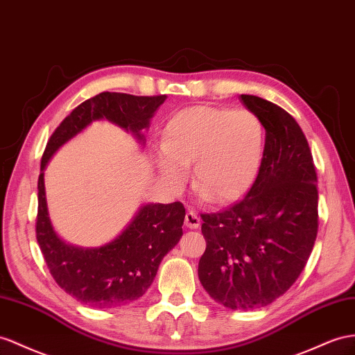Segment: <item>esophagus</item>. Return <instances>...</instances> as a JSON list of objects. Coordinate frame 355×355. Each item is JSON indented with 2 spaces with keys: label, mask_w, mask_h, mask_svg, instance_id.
Returning a JSON list of instances; mask_svg holds the SVG:
<instances>
[{
  "label": "esophagus",
  "mask_w": 355,
  "mask_h": 355,
  "mask_svg": "<svg viewBox=\"0 0 355 355\" xmlns=\"http://www.w3.org/2000/svg\"><path fill=\"white\" fill-rule=\"evenodd\" d=\"M184 223L189 230H198L199 225H201V219L195 211H187L184 217Z\"/></svg>",
  "instance_id": "esophagus-1"
}]
</instances>
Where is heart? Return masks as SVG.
I'll return each mask as SVG.
<instances>
[{
  "label": "heart",
  "instance_id": "1",
  "mask_svg": "<svg viewBox=\"0 0 355 355\" xmlns=\"http://www.w3.org/2000/svg\"><path fill=\"white\" fill-rule=\"evenodd\" d=\"M163 148L154 153L168 183L181 187L187 166L204 198L237 201L255 181L264 153V127L250 111L192 106L181 109L163 130Z\"/></svg>",
  "mask_w": 355,
  "mask_h": 355
}]
</instances>
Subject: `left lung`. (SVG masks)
I'll list each match as a JSON object with an SVG mask.
<instances>
[{
    "instance_id": "8db88e82",
    "label": "left lung",
    "mask_w": 355,
    "mask_h": 355,
    "mask_svg": "<svg viewBox=\"0 0 355 355\" xmlns=\"http://www.w3.org/2000/svg\"><path fill=\"white\" fill-rule=\"evenodd\" d=\"M240 98L264 125V153L243 201L201 214L207 248L198 276L217 303L250 311L284 295L311 257L318 234V178L294 118L261 97Z\"/></svg>"
}]
</instances>
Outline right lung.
<instances>
[{
  "instance_id": "add662e5",
  "label": "right lung",
  "mask_w": 355,
  "mask_h": 355,
  "mask_svg": "<svg viewBox=\"0 0 355 355\" xmlns=\"http://www.w3.org/2000/svg\"><path fill=\"white\" fill-rule=\"evenodd\" d=\"M165 98L166 96L148 97L105 91L75 107L51 135L44 148L37 183L35 237L58 286L91 307L124 306L145 294L157 275L160 261L183 235L184 205L145 204L112 241L100 248L71 246L53 231L44 195L43 171L61 145L103 118L132 132L136 139L144 142L141 130L148 129L150 120Z\"/></svg>"
}]
</instances>
